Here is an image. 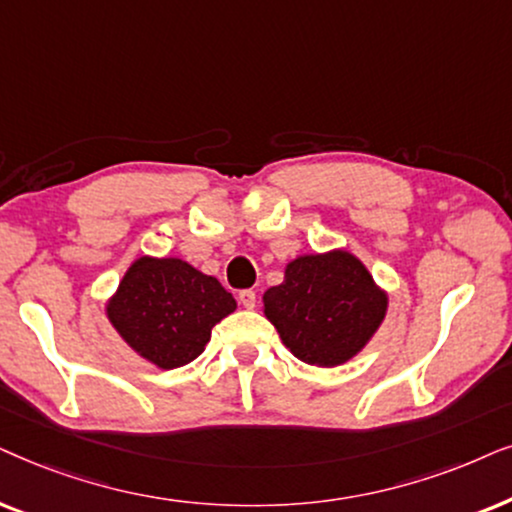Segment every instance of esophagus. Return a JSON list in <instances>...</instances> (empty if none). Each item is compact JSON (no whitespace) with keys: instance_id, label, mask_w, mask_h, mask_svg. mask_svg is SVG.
<instances>
[{"instance_id":"obj_1","label":"esophagus","mask_w":512,"mask_h":512,"mask_svg":"<svg viewBox=\"0 0 512 512\" xmlns=\"http://www.w3.org/2000/svg\"><path fill=\"white\" fill-rule=\"evenodd\" d=\"M238 302H241L245 309H255V304H257L255 290H241V292H238Z\"/></svg>"}]
</instances>
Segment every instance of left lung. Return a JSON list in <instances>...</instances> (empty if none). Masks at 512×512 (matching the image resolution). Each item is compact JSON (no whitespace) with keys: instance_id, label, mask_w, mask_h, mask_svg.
<instances>
[{"instance_id":"left-lung-1","label":"left lung","mask_w":512,"mask_h":512,"mask_svg":"<svg viewBox=\"0 0 512 512\" xmlns=\"http://www.w3.org/2000/svg\"><path fill=\"white\" fill-rule=\"evenodd\" d=\"M264 313L283 344L309 365L356 356L386 313V295L363 262L344 250L297 257L285 281L264 292Z\"/></svg>"}]
</instances>
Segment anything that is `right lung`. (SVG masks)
<instances>
[{"instance_id":"obj_1","label":"right lung","mask_w":512,"mask_h":512,"mask_svg":"<svg viewBox=\"0 0 512 512\" xmlns=\"http://www.w3.org/2000/svg\"><path fill=\"white\" fill-rule=\"evenodd\" d=\"M236 309V299L213 276L182 260L140 257L107 306L119 335L142 358L175 370L199 358L210 330Z\"/></svg>"}]
</instances>
